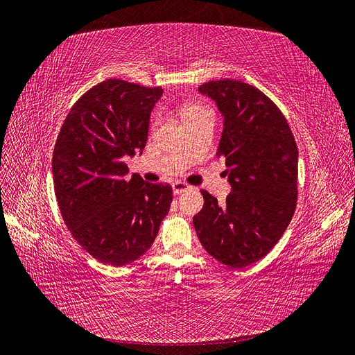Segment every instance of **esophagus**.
I'll return each mask as SVG.
<instances>
[{"instance_id":"34e87169","label":"esophagus","mask_w":355,"mask_h":355,"mask_svg":"<svg viewBox=\"0 0 355 355\" xmlns=\"http://www.w3.org/2000/svg\"><path fill=\"white\" fill-rule=\"evenodd\" d=\"M171 189H173V194L175 196H179V194H182V192L189 191L191 187L188 184H185V182L176 180V182H173V184H171Z\"/></svg>"}]
</instances>
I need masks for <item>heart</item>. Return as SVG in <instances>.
Here are the masks:
<instances>
[{
    "label": "heart",
    "instance_id": "1",
    "mask_svg": "<svg viewBox=\"0 0 355 355\" xmlns=\"http://www.w3.org/2000/svg\"><path fill=\"white\" fill-rule=\"evenodd\" d=\"M206 112H209V111L201 108V106H189V108H187V110L184 111V121H185V120H189V118H192V116H197V115L206 114Z\"/></svg>",
    "mask_w": 355,
    "mask_h": 355
}]
</instances>
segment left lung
I'll use <instances>...</instances> for the list:
<instances>
[{
	"mask_svg": "<svg viewBox=\"0 0 355 355\" xmlns=\"http://www.w3.org/2000/svg\"><path fill=\"white\" fill-rule=\"evenodd\" d=\"M198 92L223 118L218 157L231 192L219 202L201 191L194 228L204 249L231 268L249 266L271 252L296 209L297 146L277 105L250 84L209 81Z\"/></svg>",
	"mask_w": 355,
	"mask_h": 355,
	"instance_id": "obj_1",
	"label": "left lung"
}]
</instances>
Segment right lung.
<instances>
[{
  "label": "right lung",
  "mask_w": 355,
  "mask_h": 355,
  "mask_svg": "<svg viewBox=\"0 0 355 355\" xmlns=\"http://www.w3.org/2000/svg\"><path fill=\"white\" fill-rule=\"evenodd\" d=\"M163 89L110 78L75 102L53 151L63 222L94 259L123 266L153 245L170 210L171 187L125 178L127 157L144 151Z\"/></svg>",
  "instance_id": "right-lung-1"
}]
</instances>
